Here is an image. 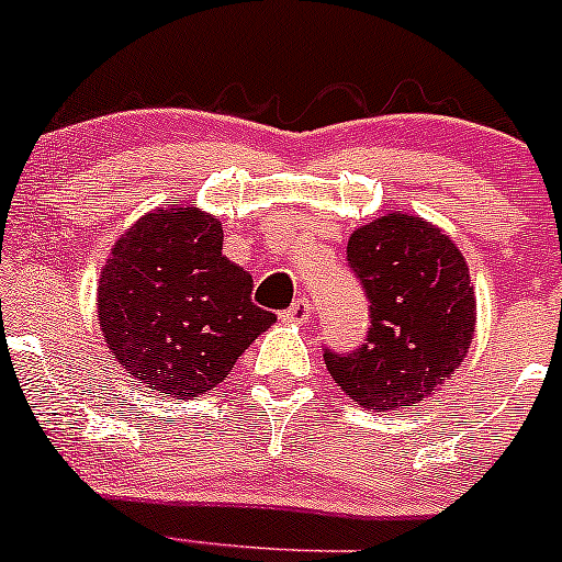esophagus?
Returning <instances> with one entry per match:
<instances>
[{
    "label": "esophagus",
    "mask_w": 562,
    "mask_h": 562,
    "mask_svg": "<svg viewBox=\"0 0 562 562\" xmlns=\"http://www.w3.org/2000/svg\"><path fill=\"white\" fill-rule=\"evenodd\" d=\"M311 314H314L311 300L303 294V297H297L292 305H289V311L283 316H286V322H308Z\"/></svg>",
    "instance_id": "obj_1"
}]
</instances>
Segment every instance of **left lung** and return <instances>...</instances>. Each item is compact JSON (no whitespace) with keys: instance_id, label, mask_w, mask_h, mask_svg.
<instances>
[{"instance_id":"left-lung-1","label":"left lung","mask_w":562,"mask_h":562,"mask_svg":"<svg viewBox=\"0 0 562 562\" xmlns=\"http://www.w3.org/2000/svg\"><path fill=\"white\" fill-rule=\"evenodd\" d=\"M346 259L370 300V327L351 355L324 349L329 375L362 408L425 401L471 349L476 297L465 257L436 224L395 211L357 227Z\"/></svg>"}]
</instances>
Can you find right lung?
<instances>
[{
	"label": "right lung",
	"mask_w": 562,
	"mask_h": 562,
	"mask_svg": "<svg viewBox=\"0 0 562 562\" xmlns=\"http://www.w3.org/2000/svg\"><path fill=\"white\" fill-rule=\"evenodd\" d=\"M222 222L167 207L132 224L97 283L108 349L137 384L192 401L222 384L276 314L251 303L254 281L222 254Z\"/></svg>",
	"instance_id": "1"
}]
</instances>
